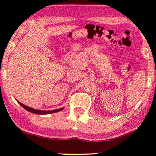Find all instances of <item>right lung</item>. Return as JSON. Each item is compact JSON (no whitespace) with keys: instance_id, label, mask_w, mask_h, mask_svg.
Wrapping results in <instances>:
<instances>
[{"instance_id":"add662e5","label":"right lung","mask_w":156,"mask_h":156,"mask_svg":"<svg viewBox=\"0 0 156 156\" xmlns=\"http://www.w3.org/2000/svg\"><path fill=\"white\" fill-rule=\"evenodd\" d=\"M18 103H19L20 105H22L23 108L26 109V110L28 111V112L34 113V114H52V113H55V112H60V111H62V109H63V108H62L55 109V110H51V111H41V110H37V109L32 108H31V107L26 106V105L23 104V103H21L20 102H19V101H18Z\"/></svg>"}]
</instances>
